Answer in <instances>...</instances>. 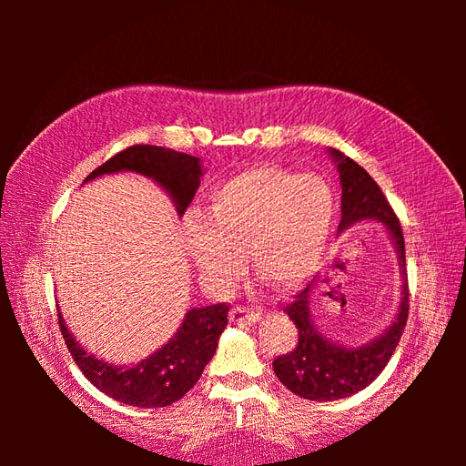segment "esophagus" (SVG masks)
Returning <instances> with one entry per match:
<instances>
[{
    "mask_svg": "<svg viewBox=\"0 0 466 466\" xmlns=\"http://www.w3.org/2000/svg\"><path fill=\"white\" fill-rule=\"evenodd\" d=\"M260 319V313L255 311V309L245 307V305H238L233 307L229 311V320L235 324H243V322H257Z\"/></svg>",
    "mask_w": 466,
    "mask_h": 466,
    "instance_id": "obj_1",
    "label": "esophagus"
}]
</instances>
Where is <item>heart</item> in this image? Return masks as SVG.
<instances>
[{"label": "heart", "mask_w": 466, "mask_h": 466, "mask_svg": "<svg viewBox=\"0 0 466 466\" xmlns=\"http://www.w3.org/2000/svg\"><path fill=\"white\" fill-rule=\"evenodd\" d=\"M334 225V198L315 175L252 167L208 196L206 218L187 219V248L206 284L229 291L252 268L279 291L303 286L322 262Z\"/></svg>", "instance_id": "b5f03b06"}]
</instances>
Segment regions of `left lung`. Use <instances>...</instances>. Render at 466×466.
<instances>
[{
	"label": "left lung",
	"mask_w": 466,
	"mask_h": 466,
	"mask_svg": "<svg viewBox=\"0 0 466 466\" xmlns=\"http://www.w3.org/2000/svg\"><path fill=\"white\" fill-rule=\"evenodd\" d=\"M338 163L342 185V219L338 231H344L363 219H375L385 225L394 247H397L399 264L402 268V298L397 319L390 327L370 344L360 348H344L327 340L313 324L309 301H311L313 284L295 295L284 311L298 327V344L284 356L272 361L274 373L281 385L307 400H338L363 390L385 370L392 351L404 332L408 320V278L404 270V237L400 221L385 198L383 190L370 177L363 167L346 157L338 149H329Z\"/></svg>",
	"instance_id": "left-lung-1"
}]
</instances>
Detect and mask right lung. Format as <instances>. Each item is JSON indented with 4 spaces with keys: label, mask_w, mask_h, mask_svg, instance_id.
Segmentation results:
<instances>
[{
    "label": "right lung",
    "mask_w": 466,
    "mask_h": 466,
    "mask_svg": "<svg viewBox=\"0 0 466 466\" xmlns=\"http://www.w3.org/2000/svg\"><path fill=\"white\" fill-rule=\"evenodd\" d=\"M120 171L139 173L157 182L171 196L178 216H182L200 187L202 165L194 155L175 149L132 146L95 168L83 182ZM228 313L229 305L225 303L190 309L171 340L149 358L124 368L83 350L67 330L62 313H58V324L77 368L98 390L130 406L163 408L180 400L198 383L208 361L216 354L221 332L228 327Z\"/></svg>",
    "instance_id": "obj_1"
}]
</instances>
